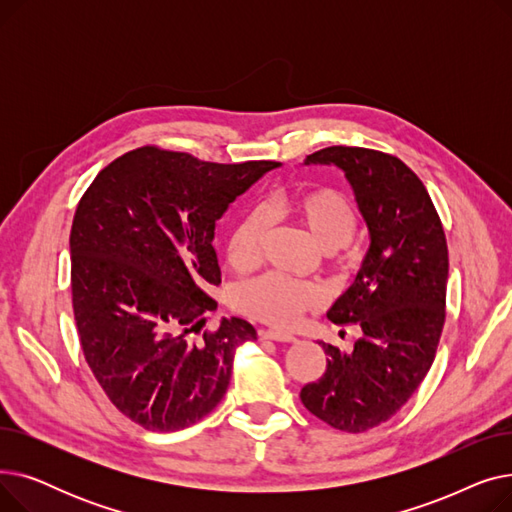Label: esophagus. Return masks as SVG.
Listing matches in <instances>:
<instances>
[{
	"label": "esophagus",
	"instance_id": "obj_1",
	"mask_svg": "<svg viewBox=\"0 0 512 512\" xmlns=\"http://www.w3.org/2000/svg\"><path fill=\"white\" fill-rule=\"evenodd\" d=\"M261 338L276 340V342H294V340H297L292 334L282 332V330H261Z\"/></svg>",
	"mask_w": 512,
	"mask_h": 512
}]
</instances>
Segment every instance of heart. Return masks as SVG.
<instances>
[{
    "label": "heart",
    "mask_w": 512,
    "mask_h": 512,
    "mask_svg": "<svg viewBox=\"0 0 512 512\" xmlns=\"http://www.w3.org/2000/svg\"><path fill=\"white\" fill-rule=\"evenodd\" d=\"M272 218L290 215L313 236L317 245L338 261L348 259V242L355 236L359 215L355 205L336 188H307L290 199H278L267 211L253 209L236 222L228 236L226 257L236 270H249L263 255ZM326 292L313 282H299L267 272L240 282L234 290V305L255 319L278 328H290L324 307Z\"/></svg>",
    "instance_id": "obj_1"
}]
</instances>
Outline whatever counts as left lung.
<instances>
[{"label": "left lung", "mask_w": 512, "mask_h": 512, "mask_svg": "<svg viewBox=\"0 0 512 512\" xmlns=\"http://www.w3.org/2000/svg\"><path fill=\"white\" fill-rule=\"evenodd\" d=\"M307 164L344 170L371 245L328 313L361 336L348 353L324 344L326 373L303 386L301 400L334 429L361 434L405 407L436 359L446 319V234L427 188L396 155L336 145L307 155Z\"/></svg>", "instance_id": "obj_1"}]
</instances>
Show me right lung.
Instances as JSON below:
<instances>
[{"mask_svg":"<svg viewBox=\"0 0 512 512\" xmlns=\"http://www.w3.org/2000/svg\"><path fill=\"white\" fill-rule=\"evenodd\" d=\"M278 161L213 164L145 145L105 166L70 230V290L85 361L112 405L151 432L201 421L224 398L236 346L255 340L232 317L203 330L222 282L215 222Z\"/></svg>","mask_w":512,"mask_h":512,"instance_id":"1","label":"right lung"}]
</instances>
